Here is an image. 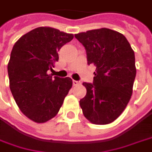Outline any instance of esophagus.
Listing matches in <instances>:
<instances>
[{"mask_svg": "<svg viewBox=\"0 0 152 152\" xmlns=\"http://www.w3.org/2000/svg\"><path fill=\"white\" fill-rule=\"evenodd\" d=\"M72 83H73V85H74V86L81 84V82H80V81H76V80H73V81H72Z\"/></svg>", "mask_w": 152, "mask_h": 152, "instance_id": "1", "label": "esophagus"}]
</instances>
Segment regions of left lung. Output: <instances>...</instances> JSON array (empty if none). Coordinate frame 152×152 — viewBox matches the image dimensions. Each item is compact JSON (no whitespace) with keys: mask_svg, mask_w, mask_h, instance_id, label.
Instances as JSON below:
<instances>
[{"mask_svg":"<svg viewBox=\"0 0 152 152\" xmlns=\"http://www.w3.org/2000/svg\"><path fill=\"white\" fill-rule=\"evenodd\" d=\"M75 38L84 46L88 64L96 67L93 83H83L87 94L80 100L81 108L93 124H109L122 113L132 94L134 51L123 34L107 28L81 32Z\"/></svg>","mask_w":152,"mask_h":152,"instance_id":"obj_1","label":"left lung"}]
</instances>
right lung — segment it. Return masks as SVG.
Listing matches in <instances>:
<instances>
[{"mask_svg": "<svg viewBox=\"0 0 152 152\" xmlns=\"http://www.w3.org/2000/svg\"><path fill=\"white\" fill-rule=\"evenodd\" d=\"M73 38L55 28L38 27L14 44L7 64L10 90L20 111L34 122L52 119L72 87L69 77L48 71L58 61V50Z\"/></svg>", "mask_w": 152, "mask_h": 152, "instance_id": "1", "label": "right lung"}]
</instances>
